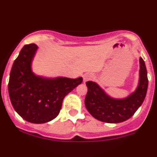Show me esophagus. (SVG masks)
Masks as SVG:
<instances>
[{"label": "esophagus", "mask_w": 157, "mask_h": 157, "mask_svg": "<svg viewBox=\"0 0 157 157\" xmlns=\"http://www.w3.org/2000/svg\"><path fill=\"white\" fill-rule=\"evenodd\" d=\"M92 78H93V75L90 74H88V73H87V74H85L83 76V81L84 82H87V80H91Z\"/></svg>", "instance_id": "1"}]
</instances>
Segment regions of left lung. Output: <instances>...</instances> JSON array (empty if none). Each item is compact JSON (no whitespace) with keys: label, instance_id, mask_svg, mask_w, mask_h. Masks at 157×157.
<instances>
[{"label":"left lung","instance_id":"1","mask_svg":"<svg viewBox=\"0 0 157 157\" xmlns=\"http://www.w3.org/2000/svg\"><path fill=\"white\" fill-rule=\"evenodd\" d=\"M140 83L136 91L124 99H114L105 93L96 83L87 81L85 106L89 113L101 121L119 123L131 118L141 106L148 88L147 70L140 57Z\"/></svg>","mask_w":157,"mask_h":157}]
</instances>
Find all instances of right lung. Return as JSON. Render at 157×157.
Instances as JSON below:
<instances>
[{
  "label": "right lung",
  "mask_w": 157,
  "mask_h": 157,
  "mask_svg": "<svg viewBox=\"0 0 157 157\" xmlns=\"http://www.w3.org/2000/svg\"><path fill=\"white\" fill-rule=\"evenodd\" d=\"M37 48V45L32 43L21 49L10 73L8 93L13 108L21 118L42 124L59 115L66 95L80 84L83 79H47L35 75L31 63Z\"/></svg>",
  "instance_id": "obj_1"
}]
</instances>
